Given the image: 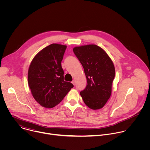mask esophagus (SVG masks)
I'll return each mask as SVG.
<instances>
[{"label": "esophagus", "instance_id": "1", "mask_svg": "<svg viewBox=\"0 0 150 150\" xmlns=\"http://www.w3.org/2000/svg\"><path fill=\"white\" fill-rule=\"evenodd\" d=\"M72 84H73L74 85H75V81L74 80H73V81H72Z\"/></svg>", "mask_w": 150, "mask_h": 150}]
</instances>
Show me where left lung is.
Masks as SVG:
<instances>
[{
	"mask_svg": "<svg viewBox=\"0 0 150 150\" xmlns=\"http://www.w3.org/2000/svg\"><path fill=\"white\" fill-rule=\"evenodd\" d=\"M73 51L82 64L87 84L80 95L89 108L100 109L112 94L115 76L113 61L107 53L96 45L75 47Z\"/></svg>",
	"mask_w": 150,
	"mask_h": 150,
	"instance_id": "left-lung-1",
	"label": "left lung"
}]
</instances>
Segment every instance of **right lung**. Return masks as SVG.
Wrapping results in <instances>:
<instances>
[{
    "label": "right lung",
    "instance_id": "1",
    "mask_svg": "<svg viewBox=\"0 0 150 150\" xmlns=\"http://www.w3.org/2000/svg\"><path fill=\"white\" fill-rule=\"evenodd\" d=\"M67 46L52 44L40 51L32 60L28 83L35 100L45 108H53L74 85L64 81L61 62Z\"/></svg>",
    "mask_w": 150,
    "mask_h": 150
}]
</instances>
